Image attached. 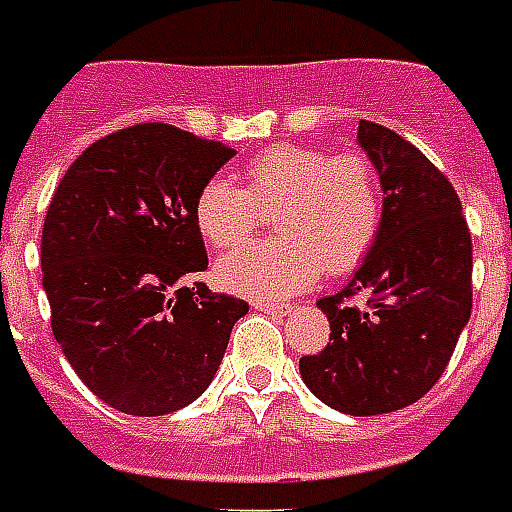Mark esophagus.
Listing matches in <instances>:
<instances>
[{"mask_svg": "<svg viewBox=\"0 0 512 512\" xmlns=\"http://www.w3.org/2000/svg\"><path fill=\"white\" fill-rule=\"evenodd\" d=\"M253 306L262 311H273V314H292V308H295L292 303H273V300H262V297H256Z\"/></svg>", "mask_w": 512, "mask_h": 512, "instance_id": "obj_1", "label": "esophagus"}]
</instances>
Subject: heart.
<instances>
[{"label":"heart","mask_w":512,"mask_h":512,"mask_svg":"<svg viewBox=\"0 0 512 512\" xmlns=\"http://www.w3.org/2000/svg\"><path fill=\"white\" fill-rule=\"evenodd\" d=\"M245 187L206 181L195 226L212 248H234L273 215L278 237L228 253L220 284L253 297L295 295L322 275H347L369 256L383 226V192L361 154L311 146L264 148L242 170Z\"/></svg>","instance_id":"heart-1"}]
</instances>
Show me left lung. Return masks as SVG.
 Masks as SVG:
<instances>
[{"label":"left lung","instance_id":"8db88e82","mask_svg":"<svg viewBox=\"0 0 512 512\" xmlns=\"http://www.w3.org/2000/svg\"><path fill=\"white\" fill-rule=\"evenodd\" d=\"M358 143L383 184V226L353 281L317 300L331 339L300 358V375L325 405L375 416L444 375L471 314V234L455 187L419 148L372 121L358 123Z\"/></svg>","mask_w":512,"mask_h":512}]
</instances>
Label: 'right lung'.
Wrapping results in <instances>:
<instances>
[{
  "label": "right lung",
  "mask_w": 512,
  "mask_h": 512,
  "mask_svg": "<svg viewBox=\"0 0 512 512\" xmlns=\"http://www.w3.org/2000/svg\"><path fill=\"white\" fill-rule=\"evenodd\" d=\"M237 151L170 123H137L85 148L43 220L52 333L110 408L165 416L206 391L248 303L198 281L195 198Z\"/></svg>",
  "instance_id": "1"
}]
</instances>
